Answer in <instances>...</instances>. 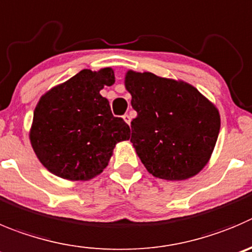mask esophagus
I'll use <instances>...</instances> for the list:
<instances>
[{
	"label": "esophagus",
	"mask_w": 252,
	"mask_h": 252,
	"mask_svg": "<svg viewBox=\"0 0 252 252\" xmlns=\"http://www.w3.org/2000/svg\"><path fill=\"white\" fill-rule=\"evenodd\" d=\"M124 120H125V122H126V124H128L130 125V122H131V116L130 115H124Z\"/></svg>",
	"instance_id": "esophagus-1"
}]
</instances>
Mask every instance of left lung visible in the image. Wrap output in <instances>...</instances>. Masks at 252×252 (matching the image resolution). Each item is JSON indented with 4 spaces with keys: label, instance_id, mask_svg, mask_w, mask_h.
<instances>
[{
    "label": "left lung",
    "instance_id": "8db88e82",
    "mask_svg": "<svg viewBox=\"0 0 252 252\" xmlns=\"http://www.w3.org/2000/svg\"><path fill=\"white\" fill-rule=\"evenodd\" d=\"M125 86L137 117L131 142L152 176L183 181L199 173L217 143L220 115L194 86L128 70Z\"/></svg>",
    "mask_w": 252,
    "mask_h": 252
}]
</instances>
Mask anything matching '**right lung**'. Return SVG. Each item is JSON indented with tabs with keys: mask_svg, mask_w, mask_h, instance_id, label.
<instances>
[{
	"mask_svg": "<svg viewBox=\"0 0 252 252\" xmlns=\"http://www.w3.org/2000/svg\"><path fill=\"white\" fill-rule=\"evenodd\" d=\"M115 83L111 68L79 71L38 101L30 138L40 163L69 181H89L106 168L117 142L130 127L111 112L104 86Z\"/></svg>",
	"mask_w": 252,
	"mask_h": 252,
	"instance_id": "1",
	"label": "right lung"
}]
</instances>
